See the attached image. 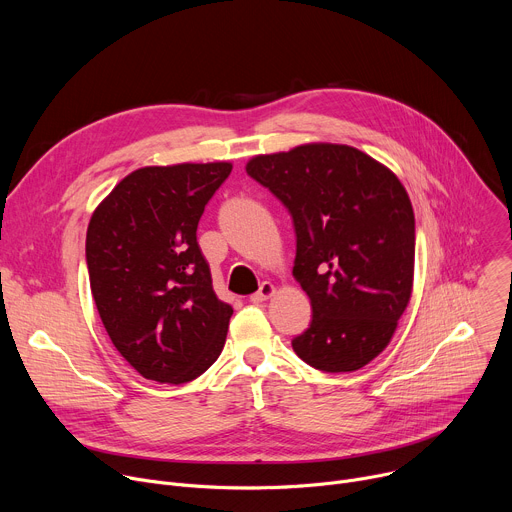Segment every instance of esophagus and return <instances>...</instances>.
Listing matches in <instances>:
<instances>
[{"instance_id":"34e87169","label":"esophagus","mask_w":512,"mask_h":512,"mask_svg":"<svg viewBox=\"0 0 512 512\" xmlns=\"http://www.w3.org/2000/svg\"><path fill=\"white\" fill-rule=\"evenodd\" d=\"M273 294H275V285H273L271 281H263V283L259 285V289L255 291V294H253L249 300H251L253 304H261V302L269 300Z\"/></svg>"}]
</instances>
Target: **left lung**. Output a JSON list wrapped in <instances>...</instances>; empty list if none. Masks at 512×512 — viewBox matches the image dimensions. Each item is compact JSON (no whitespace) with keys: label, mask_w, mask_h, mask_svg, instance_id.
<instances>
[{"label":"left lung","mask_w":512,"mask_h":512,"mask_svg":"<svg viewBox=\"0 0 512 512\" xmlns=\"http://www.w3.org/2000/svg\"><path fill=\"white\" fill-rule=\"evenodd\" d=\"M247 174L294 218V277L314 316L291 346L324 373L362 369L387 348L411 298L415 216L407 190L387 166L340 143L255 156Z\"/></svg>","instance_id":"left-lung-1"}]
</instances>
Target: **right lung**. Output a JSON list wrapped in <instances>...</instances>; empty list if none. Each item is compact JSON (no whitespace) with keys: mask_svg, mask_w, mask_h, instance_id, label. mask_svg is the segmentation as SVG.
Masks as SVG:
<instances>
[{"mask_svg":"<svg viewBox=\"0 0 512 512\" xmlns=\"http://www.w3.org/2000/svg\"><path fill=\"white\" fill-rule=\"evenodd\" d=\"M231 162L145 166L95 208L87 267L101 322L143 377L182 385L221 354L233 308L216 298L196 229Z\"/></svg>","mask_w":512,"mask_h":512,"instance_id":"right-lung-1","label":"right lung"}]
</instances>
